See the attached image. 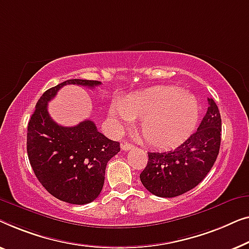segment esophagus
Returning a JSON list of instances; mask_svg holds the SVG:
<instances>
[{"instance_id":"1","label":"esophagus","mask_w":249,"mask_h":249,"mask_svg":"<svg viewBox=\"0 0 249 249\" xmlns=\"http://www.w3.org/2000/svg\"><path fill=\"white\" fill-rule=\"evenodd\" d=\"M121 148H122V150H123V151H127V150H131V149L134 148V145H133L132 143L124 142V143H122Z\"/></svg>"}]
</instances>
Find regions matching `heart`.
I'll return each mask as SVG.
<instances>
[{"mask_svg":"<svg viewBox=\"0 0 249 249\" xmlns=\"http://www.w3.org/2000/svg\"><path fill=\"white\" fill-rule=\"evenodd\" d=\"M198 110L194 94L176 87H162L115 101L109 115L117 129L142 118L141 132L145 142L155 148L168 149L190 136L197 122Z\"/></svg>","mask_w":249,"mask_h":249,"instance_id":"heart-1","label":"heart"}]
</instances>
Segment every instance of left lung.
<instances>
[{
    "label": "left lung",
    "instance_id": "left-lung-1",
    "mask_svg": "<svg viewBox=\"0 0 249 249\" xmlns=\"http://www.w3.org/2000/svg\"><path fill=\"white\" fill-rule=\"evenodd\" d=\"M197 131L170 151L148 152V164L140 175L143 186L159 197H175L193 190L214 164L221 143V116L214 100Z\"/></svg>",
    "mask_w": 249,
    "mask_h": 249
}]
</instances>
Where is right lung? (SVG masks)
<instances>
[{"instance_id": "obj_1", "label": "right lung", "mask_w": 249, "mask_h": 249, "mask_svg": "<svg viewBox=\"0 0 249 249\" xmlns=\"http://www.w3.org/2000/svg\"><path fill=\"white\" fill-rule=\"evenodd\" d=\"M66 85L94 88L93 80L71 79L43 93L28 123L27 152L39 183L56 198L83 205L99 196L105 181L107 162L120 152V142L98 132L87 120L76 126L55 123L47 104Z\"/></svg>"}]
</instances>
